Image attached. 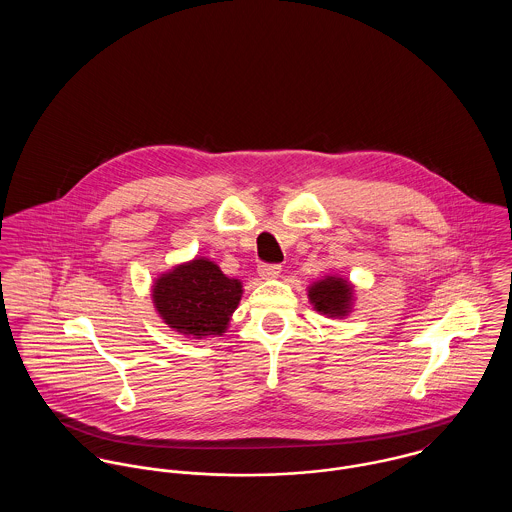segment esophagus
I'll return each instance as SVG.
<instances>
[{
	"label": "esophagus",
	"mask_w": 512,
	"mask_h": 512,
	"mask_svg": "<svg viewBox=\"0 0 512 512\" xmlns=\"http://www.w3.org/2000/svg\"><path fill=\"white\" fill-rule=\"evenodd\" d=\"M282 272V266L280 264H260L258 266V274L264 278V280H274L278 278Z\"/></svg>",
	"instance_id": "1"
}]
</instances>
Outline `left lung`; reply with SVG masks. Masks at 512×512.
<instances>
[{
  "label": "left lung",
  "instance_id": "1",
  "mask_svg": "<svg viewBox=\"0 0 512 512\" xmlns=\"http://www.w3.org/2000/svg\"><path fill=\"white\" fill-rule=\"evenodd\" d=\"M307 297L315 311L327 317H345L351 313L355 290L349 280L339 276H325L307 288Z\"/></svg>",
  "mask_w": 512,
  "mask_h": 512
}]
</instances>
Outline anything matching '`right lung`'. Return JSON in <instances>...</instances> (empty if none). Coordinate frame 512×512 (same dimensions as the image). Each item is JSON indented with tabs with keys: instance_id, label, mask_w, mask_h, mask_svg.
<instances>
[{
	"instance_id": "add662e5",
	"label": "right lung",
	"mask_w": 512,
	"mask_h": 512,
	"mask_svg": "<svg viewBox=\"0 0 512 512\" xmlns=\"http://www.w3.org/2000/svg\"><path fill=\"white\" fill-rule=\"evenodd\" d=\"M151 297L155 311L173 331L203 339L222 335L242 297V284L226 278L209 258H195L161 274Z\"/></svg>"
}]
</instances>
